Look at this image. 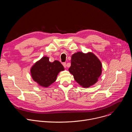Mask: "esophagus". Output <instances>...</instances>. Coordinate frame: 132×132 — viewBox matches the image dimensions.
<instances>
[{
  "label": "esophagus",
  "instance_id": "obj_1",
  "mask_svg": "<svg viewBox=\"0 0 132 132\" xmlns=\"http://www.w3.org/2000/svg\"><path fill=\"white\" fill-rule=\"evenodd\" d=\"M63 65L64 66V67L65 68L66 67V63H63Z\"/></svg>",
  "mask_w": 132,
  "mask_h": 132
}]
</instances>
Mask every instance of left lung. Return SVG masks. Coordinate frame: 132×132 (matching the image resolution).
Returning <instances> with one entry per match:
<instances>
[{
  "instance_id": "left-lung-1",
  "label": "left lung",
  "mask_w": 132,
  "mask_h": 132,
  "mask_svg": "<svg viewBox=\"0 0 132 132\" xmlns=\"http://www.w3.org/2000/svg\"><path fill=\"white\" fill-rule=\"evenodd\" d=\"M102 67L101 62L93 53L78 52L71 56L68 70L80 86L89 88L98 81L102 73Z\"/></svg>"
}]
</instances>
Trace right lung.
<instances>
[{
	"label": "right lung",
	"instance_id": "obj_1",
	"mask_svg": "<svg viewBox=\"0 0 132 132\" xmlns=\"http://www.w3.org/2000/svg\"><path fill=\"white\" fill-rule=\"evenodd\" d=\"M64 70V66L58 61L51 62L49 57L43 56L31 67V77L39 86L47 88L57 79V75Z\"/></svg>",
	"mask_w": 132,
	"mask_h": 132
}]
</instances>
